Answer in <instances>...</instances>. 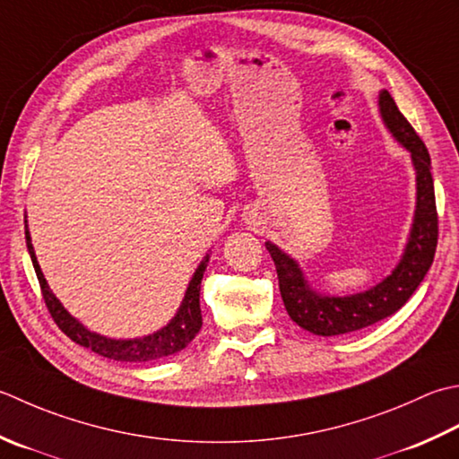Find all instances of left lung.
I'll list each match as a JSON object with an SVG mask.
<instances>
[{
	"label": "left lung",
	"mask_w": 459,
	"mask_h": 459,
	"mask_svg": "<svg viewBox=\"0 0 459 459\" xmlns=\"http://www.w3.org/2000/svg\"><path fill=\"white\" fill-rule=\"evenodd\" d=\"M378 107L385 129L403 149L410 151L411 165L416 170L414 222H411L406 248L392 274L364 292L348 296L322 294L308 284L302 268L292 256L278 248L274 242H264L274 260L286 312L300 328L318 336L350 334V332L362 330L392 316L408 302L434 263L437 247V211L429 152L385 89L380 91Z\"/></svg>",
	"instance_id": "left-lung-1"
}]
</instances>
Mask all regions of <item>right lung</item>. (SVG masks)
I'll use <instances>...</instances> for the list:
<instances>
[{"instance_id":"right-lung-1","label":"right lung","mask_w":459,"mask_h":459,"mask_svg":"<svg viewBox=\"0 0 459 459\" xmlns=\"http://www.w3.org/2000/svg\"><path fill=\"white\" fill-rule=\"evenodd\" d=\"M25 242H27V250H30L31 263L35 268V274H38V281L43 292V300L45 307H48L51 318L56 320V325L61 328V332L74 340L75 344L85 346L89 350H93L95 354L111 358V360H119V362H151V360H160L165 356H173L177 352H181L183 348L191 344V340L199 334V330L203 326V316H201V281L203 274L206 271V264H209V255L203 258V263L196 268L191 282L186 286L185 299L178 307L177 314L173 320L169 322L167 326H163L152 334L141 336V338H129V340H115V338H107L97 334V332H91L85 328L81 322L71 316V314L63 308V304L56 294L51 292L48 281L39 268L38 256H35V250L31 245V237H30V229H27V221H25Z\"/></svg>"}]
</instances>
